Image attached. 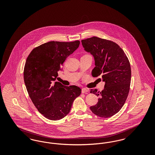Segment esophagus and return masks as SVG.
I'll return each mask as SVG.
<instances>
[{
    "label": "esophagus",
    "mask_w": 155,
    "mask_h": 155,
    "mask_svg": "<svg viewBox=\"0 0 155 155\" xmlns=\"http://www.w3.org/2000/svg\"><path fill=\"white\" fill-rule=\"evenodd\" d=\"M87 92H88V89H87L85 88L82 89V94L87 93Z\"/></svg>",
    "instance_id": "esophagus-1"
}]
</instances>
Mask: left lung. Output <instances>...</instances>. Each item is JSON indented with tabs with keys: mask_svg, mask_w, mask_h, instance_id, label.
Segmentation results:
<instances>
[{
	"mask_svg": "<svg viewBox=\"0 0 155 155\" xmlns=\"http://www.w3.org/2000/svg\"><path fill=\"white\" fill-rule=\"evenodd\" d=\"M81 42L84 50L95 59L92 76L101 75L105 82L101 92L91 89V93L100 97L90 109L99 117H110L121 110L128 95L131 77L130 61L123 50L113 41L93 37Z\"/></svg>",
	"mask_w": 155,
	"mask_h": 155,
	"instance_id": "obj_1",
	"label": "left lung"
}]
</instances>
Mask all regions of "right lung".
<instances>
[{
  "label": "right lung",
  "mask_w": 155,
  "mask_h": 155,
  "mask_svg": "<svg viewBox=\"0 0 155 155\" xmlns=\"http://www.w3.org/2000/svg\"><path fill=\"white\" fill-rule=\"evenodd\" d=\"M80 44L79 41H51L34 48L27 59L24 69L26 88L38 110L48 119L64 118L81 94L78 87H66L56 81L63 63Z\"/></svg>",
  "instance_id": "1"
}]
</instances>
